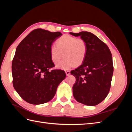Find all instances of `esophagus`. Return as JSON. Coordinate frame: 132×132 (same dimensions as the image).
<instances>
[{
	"instance_id": "34e87169",
	"label": "esophagus",
	"mask_w": 132,
	"mask_h": 132,
	"mask_svg": "<svg viewBox=\"0 0 132 132\" xmlns=\"http://www.w3.org/2000/svg\"><path fill=\"white\" fill-rule=\"evenodd\" d=\"M65 73L67 75H69L70 74V71L69 70H66L65 71Z\"/></svg>"
}]
</instances>
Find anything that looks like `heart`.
Returning a JSON list of instances; mask_svg holds the SVG:
<instances>
[{
  "label": "heart",
  "instance_id": "1",
  "mask_svg": "<svg viewBox=\"0 0 132 132\" xmlns=\"http://www.w3.org/2000/svg\"><path fill=\"white\" fill-rule=\"evenodd\" d=\"M87 53V44L84 39L65 35L59 38L56 45L50 47L52 61L58 63L63 57L64 59L57 65L60 69L68 70L74 65L79 66L84 61Z\"/></svg>",
  "mask_w": 132,
  "mask_h": 132
}]
</instances>
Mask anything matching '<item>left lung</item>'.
<instances>
[{"instance_id": "left-lung-1", "label": "left lung", "mask_w": 132, "mask_h": 132, "mask_svg": "<svg viewBox=\"0 0 132 132\" xmlns=\"http://www.w3.org/2000/svg\"><path fill=\"white\" fill-rule=\"evenodd\" d=\"M87 44V53L82 64L70 71L76 78L73 86L74 98L87 106H96L107 97L110 90L113 73L112 57L106 43L90 32L78 34Z\"/></svg>"}]
</instances>
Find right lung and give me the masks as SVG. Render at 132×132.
Returning a JSON list of instances; mask_svg holds the SVG:
<instances>
[{
	"instance_id": "1",
	"label": "right lung",
	"mask_w": 132,
	"mask_h": 132,
	"mask_svg": "<svg viewBox=\"0 0 132 132\" xmlns=\"http://www.w3.org/2000/svg\"><path fill=\"white\" fill-rule=\"evenodd\" d=\"M60 32L41 29L31 31L16 50L11 66L15 90L27 102L39 105L51 101L57 87L66 77L61 69L51 70L50 47Z\"/></svg>"
}]
</instances>
